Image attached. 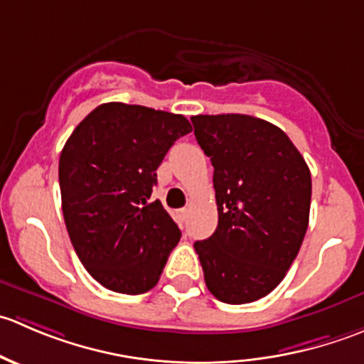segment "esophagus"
<instances>
[{
    "instance_id": "34e87169",
    "label": "esophagus",
    "mask_w": 364,
    "mask_h": 364,
    "mask_svg": "<svg viewBox=\"0 0 364 364\" xmlns=\"http://www.w3.org/2000/svg\"><path fill=\"white\" fill-rule=\"evenodd\" d=\"M176 215H178V218L181 220V222H185V220L188 218V209H186V208L178 209V211H176Z\"/></svg>"
}]
</instances>
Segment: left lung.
Here are the masks:
<instances>
[{"label":"left lung","instance_id":"left-lung-1","mask_svg":"<svg viewBox=\"0 0 364 364\" xmlns=\"http://www.w3.org/2000/svg\"><path fill=\"white\" fill-rule=\"evenodd\" d=\"M211 159L218 227L196 241L216 299L245 304L267 296L287 274L308 229L311 176L291 139L247 114L192 117Z\"/></svg>","mask_w":364,"mask_h":364}]
</instances>
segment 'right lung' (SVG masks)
<instances>
[{
    "label": "right lung",
    "instance_id": "obj_1",
    "mask_svg": "<svg viewBox=\"0 0 364 364\" xmlns=\"http://www.w3.org/2000/svg\"><path fill=\"white\" fill-rule=\"evenodd\" d=\"M192 132L181 114L109 102L75 127L60 156L61 208L87 273L121 294L155 287L181 230L151 200L156 168Z\"/></svg>",
    "mask_w": 364,
    "mask_h": 364
}]
</instances>
